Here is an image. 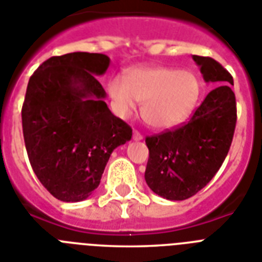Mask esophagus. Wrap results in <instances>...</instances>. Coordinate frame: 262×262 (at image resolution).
Returning <instances> with one entry per match:
<instances>
[{
    "label": "esophagus",
    "instance_id": "esophagus-1",
    "mask_svg": "<svg viewBox=\"0 0 262 262\" xmlns=\"http://www.w3.org/2000/svg\"><path fill=\"white\" fill-rule=\"evenodd\" d=\"M133 140H136V141H140V140H143V136H141V133L137 130L133 132Z\"/></svg>",
    "mask_w": 262,
    "mask_h": 262
}]
</instances>
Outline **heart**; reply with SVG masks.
I'll return each instance as SVG.
<instances>
[{
	"label": "heart",
	"mask_w": 262,
	"mask_h": 262,
	"mask_svg": "<svg viewBox=\"0 0 262 262\" xmlns=\"http://www.w3.org/2000/svg\"><path fill=\"white\" fill-rule=\"evenodd\" d=\"M108 94L115 113L127 117L143 103L148 125L167 129L182 122L193 110L200 94L199 79L189 71L166 67H141L115 75L108 81Z\"/></svg>",
	"instance_id": "obj_1"
}]
</instances>
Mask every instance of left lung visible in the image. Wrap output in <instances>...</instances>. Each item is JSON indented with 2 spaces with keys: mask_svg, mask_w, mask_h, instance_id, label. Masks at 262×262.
<instances>
[{
  "mask_svg": "<svg viewBox=\"0 0 262 262\" xmlns=\"http://www.w3.org/2000/svg\"><path fill=\"white\" fill-rule=\"evenodd\" d=\"M207 83L217 85L181 126L145 139L149 159L145 182L154 193L174 201L200 191L215 174L231 147L236 123L232 76L217 61L193 55Z\"/></svg>",
  "mask_w": 262,
  "mask_h": 262,
  "instance_id": "left-lung-1",
  "label": "left lung"
}]
</instances>
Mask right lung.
I'll use <instances>...</instances> for the list:
<instances>
[{
    "label": "right lung",
    "mask_w": 262,
    "mask_h": 262,
    "mask_svg": "<svg viewBox=\"0 0 262 262\" xmlns=\"http://www.w3.org/2000/svg\"><path fill=\"white\" fill-rule=\"evenodd\" d=\"M110 65L98 53L51 57L34 72L21 108L32 170L55 199L77 203L99 186L111 152L132 127L107 107L96 80Z\"/></svg>",
    "instance_id": "1"
}]
</instances>
